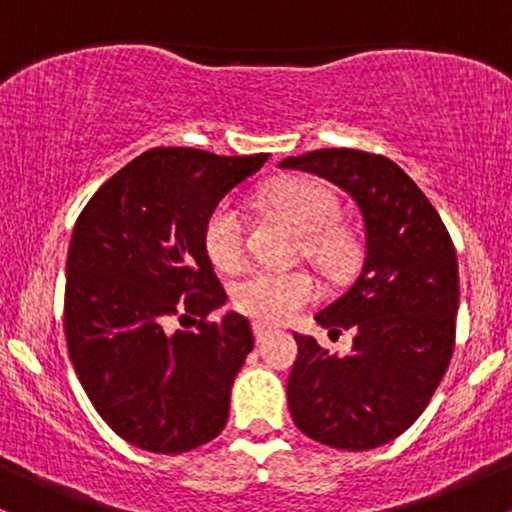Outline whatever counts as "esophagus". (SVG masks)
<instances>
[{"label":"esophagus","instance_id":"esophagus-1","mask_svg":"<svg viewBox=\"0 0 512 512\" xmlns=\"http://www.w3.org/2000/svg\"><path fill=\"white\" fill-rule=\"evenodd\" d=\"M252 332H255V339H257V342H264V339H267L269 334L274 332V327L264 325V322H252Z\"/></svg>","mask_w":512,"mask_h":512}]
</instances>
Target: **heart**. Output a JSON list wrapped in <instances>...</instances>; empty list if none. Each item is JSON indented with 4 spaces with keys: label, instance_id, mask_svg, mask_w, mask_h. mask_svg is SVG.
Masks as SVG:
<instances>
[{
    "label": "heart",
    "instance_id": "heart-1",
    "mask_svg": "<svg viewBox=\"0 0 512 512\" xmlns=\"http://www.w3.org/2000/svg\"><path fill=\"white\" fill-rule=\"evenodd\" d=\"M267 197L284 219L305 233V255L322 272L332 279L349 272L356 257V243L337 226L342 219V204L330 187L310 178H289L276 182ZM204 250L223 272H233L248 260V219L236 199H221L209 211L204 221ZM231 296L233 305L243 315L264 325H279L315 303L320 289L313 276L303 269H255L236 281Z\"/></svg>",
    "mask_w": 512,
    "mask_h": 512
}]
</instances>
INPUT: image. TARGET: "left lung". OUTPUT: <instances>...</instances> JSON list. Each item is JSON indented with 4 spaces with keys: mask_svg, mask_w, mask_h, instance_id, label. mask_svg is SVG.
<instances>
[{
    "mask_svg": "<svg viewBox=\"0 0 512 512\" xmlns=\"http://www.w3.org/2000/svg\"><path fill=\"white\" fill-rule=\"evenodd\" d=\"M349 192L363 216L366 257L349 291L315 320L354 330L349 356L293 334L298 358L286 385L293 424L337 450H373L421 416L455 349L460 276L452 238L397 163L356 149L289 156Z\"/></svg>",
    "mask_w": 512,
    "mask_h": 512,
    "instance_id": "obj_1",
    "label": "left lung"
}]
</instances>
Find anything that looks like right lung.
Returning a JSON list of instances; mask_svg holds the SVG:
<instances>
[{
    "instance_id": "right-lung-1",
    "label": "right lung",
    "mask_w": 512,
    "mask_h": 512,
    "mask_svg": "<svg viewBox=\"0 0 512 512\" xmlns=\"http://www.w3.org/2000/svg\"><path fill=\"white\" fill-rule=\"evenodd\" d=\"M267 154L151 149L105 180L74 223L64 337L81 387L120 438L161 455L223 431L255 346L204 250V221ZM196 325L195 331H175Z\"/></svg>"
}]
</instances>
